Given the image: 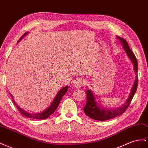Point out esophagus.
<instances>
[{
	"mask_svg": "<svg viewBox=\"0 0 148 148\" xmlns=\"http://www.w3.org/2000/svg\"><path fill=\"white\" fill-rule=\"evenodd\" d=\"M84 84H85V81H84L83 79H78V80H77L75 82L74 86H75V88H80L83 85H84Z\"/></svg>",
	"mask_w": 148,
	"mask_h": 148,
	"instance_id": "obj_1",
	"label": "esophagus"
}]
</instances>
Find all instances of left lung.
Returning a JSON list of instances; mask_svg holds the SVG:
<instances>
[{"label": "left lung", "instance_id": "1", "mask_svg": "<svg viewBox=\"0 0 148 148\" xmlns=\"http://www.w3.org/2000/svg\"><path fill=\"white\" fill-rule=\"evenodd\" d=\"M119 40V41L122 43L123 45V49L125 51L126 55L131 60V61L132 62L133 66H134V71L136 73V79L134 82L133 85L131 88V92L130 93V95L127 99L125 103L121 106L117 108L116 109H106L102 108L101 106H99L98 104L97 103L95 96L93 93L92 91L90 90H88L86 91V103L85 107L83 108V110L85 113L89 116L90 118H92L95 120L98 121H105L108 120V119H110L114 118L115 117L118 116L122 114L123 113H125L126 110H127V107L129 106L132 100V99L134 97V95L136 91L137 87H138V61L136 58L134 54L133 53V51H131L130 48L127 44V42L125 40V39H123L119 37H116Z\"/></svg>", "mask_w": 148, "mask_h": 148}]
</instances>
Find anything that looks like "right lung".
<instances>
[{"label": "right lung", "mask_w": 148, "mask_h": 148, "mask_svg": "<svg viewBox=\"0 0 148 148\" xmlns=\"http://www.w3.org/2000/svg\"><path fill=\"white\" fill-rule=\"evenodd\" d=\"M28 34V32L25 33L23 34L21 38H20L19 41L21 40L24 37L25 35H26ZM18 41V42H19ZM69 90V86H66L64 88H63L62 89H61L60 90L58 93L56 95L55 97L53 99V101L51 102V105L50 106H49L47 108L43 111L42 113H35V114H31V113H27V111H25V110H23V109L21 108L17 104H16L14 100V98H13V96L10 93V95H11L12 98V101L14 103L15 106L17 107V108L19 112L21 113L22 114H23L24 116L27 117V118H33V119H45L47 118H49L50 116L54 113V111L56 110V109L57 108L58 106L59 105V103L60 102V100L62 99V97L63 96L65 95V94L66 93V91Z\"/></svg>", "instance_id": "right-lung-1"}]
</instances>
